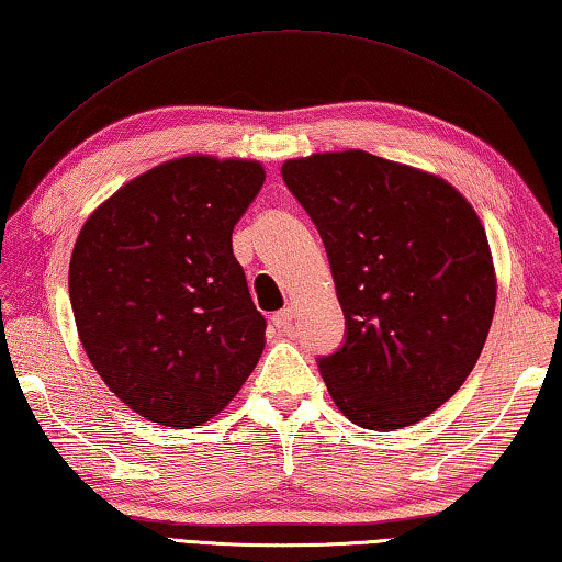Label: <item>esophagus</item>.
Instances as JSON below:
<instances>
[{
    "label": "esophagus",
    "instance_id": "obj_1",
    "mask_svg": "<svg viewBox=\"0 0 562 562\" xmlns=\"http://www.w3.org/2000/svg\"><path fill=\"white\" fill-rule=\"evenodd\" d=\"M271 322L279 326L281 331H286V329H291V322H293V308H281V311H276L273 314V318Z\"/></svg>",
    "mask_w": 562,
    "mask_h": 562
}]
</instances>
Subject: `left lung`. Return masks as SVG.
<instances>
[{"mask_svg": "<svg viewBox=\"0 0 562 562\" xmlns=\"http://www.w3.org/2000/svg\"><path fill=\"white\" fill-rule=\"evenodd\" d=\"M316 223L347 339L318 359L353 425L392 431L442 407L470 376L495 314L487 233L454 186L367 150L281 168Z\"/></svg>", "mask_w": 562, "mask_h": 562, "instance_id": "1", "label": "left lung"}]
</instances>
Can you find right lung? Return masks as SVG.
Segmentation results:
<instances>
[{
	"mask_svg": "<svg viewBox=\"0 0 562 562\" xmlns=\"http://www.w3.org/2000/svg\"><path fill=\"white\" fill-rule=\"evenodd\" d=\"M263 180L258 160L186 155L133 178L85 221L70 258L77 334L140 417L203 425L261 359L266 318L231 236Z\"/></svg>",
	"mask_w": 562,
	"mask_h": 562,
	"instance_id": "add662e5",
	"label": "right lung"
}]
</instances>
